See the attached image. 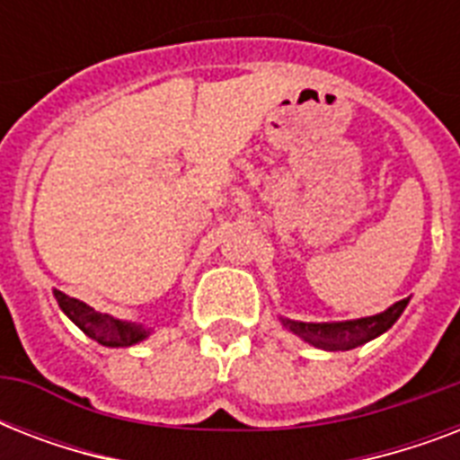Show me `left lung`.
Listing matches in <instances>:
<instances>
[{
	"instance_id": "1",
	"label": "left lung",
	"mask_w": 460,
	"mask_h": 460,
	"mask_svg": "<svg viewBox=\"0 0 460 460\" xmlns=\"http://www.w3.org/2000/svg\"><path fill=\"white\" fill-rule=\"evenodd\" d=\"M408 305V298L394 303L389 310L372 317H360V320L350 322H324V324H313V322H294L281 320L294 334H298L303 341L313 343L317 349L324 350H350L363 346L375 336L385 334L386 329L392 327L394 322L399 320V314L403 313V307Z\"/></svg>"
}]
</instances>
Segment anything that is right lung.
Segmentation results:
<instances>
[{"label": "right lung", "instance_id": "right-lung-1", "mask_svg": "<svg viewBox=\"0 0 460 460\" xmlns=\"http://www.w3.org/2000/svg\"><path fill=\"white\" fill-rule=\"evenodd\" d=\"M54 298H57L59 307L68 314V320L74 322L75 327L85 332L90 339H95L97 343H102V346H133V343H138L140 339H146L150 334L138 324L114 320L110 314L97 313L83 301L61 294V291H54Z\"/></svg>", "mask_w": 460, "mask_h": 460}]
</instances>
